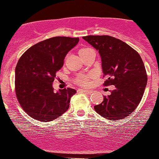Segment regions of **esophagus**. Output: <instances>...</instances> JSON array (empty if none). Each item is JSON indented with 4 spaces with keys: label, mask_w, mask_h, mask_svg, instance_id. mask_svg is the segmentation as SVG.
Instances as JSON below:
<instances>
[{
    "label": "esophagus",
    "mask_w": 159,
    "mask_h": 159,
    "mask_svg": "<svg viewBox=\"0 0 159 159\" xmlns=\"http://www.w3.org/2000/svg\"><path fill=\"white\" fill-rule=\"evenodd\" d=\"M79 91H81V92H83V93H88V94H90V93H92L91 91H89V90H86V89H80Z\"/></svg>",
    "instance_id": "obj_1"
}]
</instances>
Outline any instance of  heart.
Here are the masks:
<instances>
[{"instance_id": "heart-1", "label": "heart", "mask_w": 159, "mask_h": 159, "mask_svg": "<svg viewBox=\"0 0 159 159\" xmlns=\"http://www.w3.org/2000/svg\"><path fill=\"white\" fill-rule=\"evenodd\" d=\"M90 48H80L79 51V54L80 56H81L84 52H85L86 51H88ZM92 75L91 74H80L75 79V83L77 85H81V86H87L89 85L90 83V79L91 78Z\"/></svg>"}]
</instances>
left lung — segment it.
Segmentation results:
<instances>
[{
	"label": "left lung",
	"instance_id": "obj_1",
	"mask_svg": "<svg viewBox=\"0 0 159 159\" xmlns=\"http://www.w3.org/2000/svg\"><path fill=\"white\" fill-rule=\"evenodd\" d=\"M101 57L104 86L114 85L111 95L95 105L96 112L111 121L128 116L142 100L148 83L144 62L139 53L122 40L108 35L83 38Z\"/></svg>",
	"mask_w": 159,
	"mask_h": 159
}]
</instances>
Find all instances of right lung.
I'll return each instance as SVG.
<instances>
[{
  "label": "right lung",
  "instance_id": "right-lung-1",
  "mask_svg": "<svg viewBox=\"0 0 159 159\" xmlns=\"http://www.w3.org/2000/svg\"><path fill=\"white\" fill-rule=\"evenodd\" d=\"M79 38L54 37L30 47L15 68V93L23 111L40 121L55 119L68 109L75 89L54 92L52 83L61 69L65 57L79 42Z\"/></svg>",
  "mask_w": 159,
  "mask_h": 159
}]
</instances>
